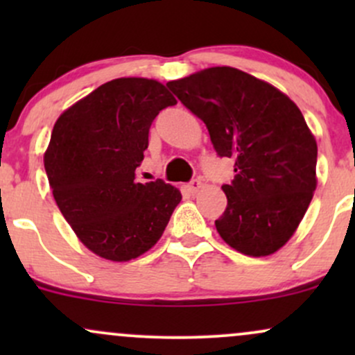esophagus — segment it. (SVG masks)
Instances as JSON below:
<instances>
[{"label": "esophagus", "instance_id": "esophagus-1", "mask_svg": "<svg viewBox=\"0 0 355 355\" xmlns=\"http://www.w3.org/2000/svg\"><path fill=\"white\" fill-rule=\"evenodd\" d=\"M200 189H202V180H198V178H195V180H191L189 185H187V190H189L190 193H197Z\"/></svg>", "mask_w": 355, "mask_h": 355}]
</instances>
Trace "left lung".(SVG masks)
I'll use <instances>...</instances> for the list:
<instances>
[{
	"mask_svg": "<svg viewBox=\"0 0 355 355\" xmlns=\"http://www.w3.org/2000/svg\"><path fill=\"white\" fill-rule=\"evenodd\" d=\"M205 123L218 157L234 158L222 185L227 209L220 237L240 254L266 257L285 245L317 187V144L297 105L282 92L230 67L166 83Z\"/></svg>",
	"mask_w": 355,
	"mask_h": 355,
	"instance_id": "left-lung-1",
	"label": "left lung"
}]
</instances>
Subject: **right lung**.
<instances>
[{"mask_svg": "<svg viewBox=\"0 0 355 355\" xmlns=\"http://www.w3.org/2000/svg\"><path fill=\"white\" fill-rule=\"evenodd\" d=\"M177 100L164 85L118 78L61 113L44 153L56 205L93 254L126 262L164 234L182 193L164 180L140 183L155 116Z\"/></svg>", "mask_w": 355, "mask_h": 355, "instance_id": "obj_1", "label": "right lung"}]
</instances>
